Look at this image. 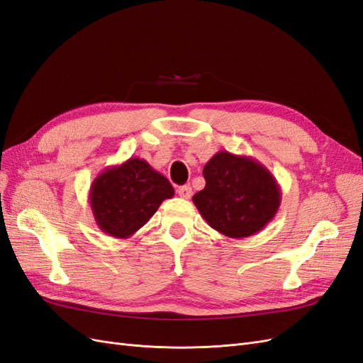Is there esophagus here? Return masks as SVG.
Masks as SVG:
<instances>
[{"label":"esophagus","instance_id":"34e87169","mask_svg":"<svg viewBox=\"0 0 363 363\" xmlns=\"http://www.w3.org/2000/svg\"><path fill=\"white\" fill-rule=\"evenodd\" d=\"M177 194L182 196V199H184V200H189L191 196H192V188H191L189 184L180 186V188L177 189Z\"/></svg>","mask_w":363,"mask_h":363}]
</instances>
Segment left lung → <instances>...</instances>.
I'll return each mask as SVG.
<instances>
[{
  "label": "left lung",
  "instance_id": "left-lung-1",
  "mask_svg": "<svg viewBox=\"0 0 363 363\" xmlns=\"http://www.w3.org/2000/svg\"><path fill=\"white\" fill-rule=\"evenodd\" d=\"M204 189L192 196L206 223L227 238L259 233L276 216L281 191L267 167L250 156L218 151L204 164Z\"/></svg>",
  "mask_w": 363,
  "mask_h": 363
}]
</instances>
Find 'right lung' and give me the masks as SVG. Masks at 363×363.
<instances>
[{
  "mask_svg": "<svg viewBox=\"0 0 363 363\" xmlns=\"http://www.w3.org/2000/svg\"><path fill=\"white\" fill-rule=\"evenodd\" d=\"M168 179L139 157L107 167L89 189V204L98 228L116 239L133 236L157 212L163 200L172 199Z\"/></svg>",
  "mask_w": 363,
  "mask_h": 363,
  "instance_id": "add662e5",
  "label": "right lung"
}]
</instances>
